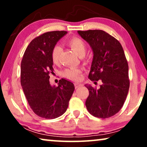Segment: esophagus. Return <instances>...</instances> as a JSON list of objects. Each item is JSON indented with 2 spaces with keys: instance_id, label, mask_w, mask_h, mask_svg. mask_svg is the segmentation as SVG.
I'll return each mask as SVG.
<instances>
[{
  "instance_id": "esophagus-1",
  "label": "esophagus",
  "mask_w": 147,
  "mask_h": 147,
  "mask_svg": "<svg viewBox=\"0 0 147 147\" xmlns=\"http://www.w3.org/2000/svg\"><path fill=\"white\" fill-rule=\"evenodd\" d=\"M74 86H75V88H79V87H81V86H82V84H80V83H74Z\"/></svg>"
}]
</instances>
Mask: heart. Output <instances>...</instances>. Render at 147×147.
I'll return each instance as SVG.
<instances>
[{
    "label": "heart",
    "mask_w": 147,
    "mask_h": 147,
    "mask_svg": "<svg viewBox=\"0 0 147 147\" xmlns=\"http://www.w3.org/2000/svg\"><path fill=\"white\" fill-rule=\"evenodd\" d=\"M67 45L71 48L75 53L80 56L83 57L85 55L86 45L85 42L78 37H73L67 41ZM61 53V48L56 45L51 51V60L54 64H57L59 61L60 55ZM82 70L77 67H69L63 71V76L67 79L77 81L81 78Z\"/></svg>",
    "instance_id": "1"
}]
</instances>
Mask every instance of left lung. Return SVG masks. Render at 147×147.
<instances>
[{
	"label": "left lung",
	"mask_w": 147,
	"mask_h": 147,
	"mask_svg": "<svg viewBox=\"0 0 147 147\" xmlns=\"http://www.w3.org/2000/svg\"><path fill=\"white\" fill-rule=\"evenodd\" d=\"M78 32L94 53L88 78L102 82L99 89L86 86L89 90L86 106L95 117L110 118L121 109L129 90L128 65L123 48L117 39L102 30Z\"/></svg>",
	"instance_id": "left-lung-1"
}]
</instances>
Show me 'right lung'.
I'll list each match as a JSON object with an SVG mask.
<instances>
[{
  "label": "right lung",
  "mask_w": 147,
  "mask_h": 147,
  "mask_svg": "<svg viewBox=\"0 0 147 147\" xmlns=\"http://www.w3.org/2000/svg\"><path fill=\"white\" fill-rule=\"evenodd\" d=\"M67 33L49 31L32 40L21 65V84L28 104L39 117L53 119L65 113L74 91L71 82L62 78L58 86H51L49 74L53 73L51 51L57 42Z\"/></svg>",
  "instance_id": "right-lung-1"
}]
</instances>
